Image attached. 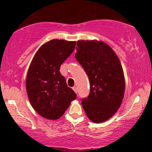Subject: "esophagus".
<instances>
[{
    "label": "esophagus",
    "instance_id": "obj_1",
    "mask_svg": "<svg viewBox=\"0 0 152 152\" xmlns=\"http://www.w3.org/2000/svg\"><path fill=\"white\" fill-rule=\"evenodd\" d=\"M72 89H73V91H75V93H77V87H75V86L72 87Z\"/></svg>",
    "mask_w": 152,
    "mask_h": 152
}]
</instances>
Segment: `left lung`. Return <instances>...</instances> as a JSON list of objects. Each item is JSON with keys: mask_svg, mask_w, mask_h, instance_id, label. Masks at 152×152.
<instances>
[{"mask_svg": "<svg viewBox=\"0 0 152 152\" xmlns=\"http://www.w3.org/2000/svg\"><path fill=\"white\" fill-rule=\"evenodd\" d=\"M75 59L90 81V93L82 99L86 115L95 123L111 118L124 97L125 80L118 56L102 41H78Z\"/></svg>", "mask_w": 152, "mask_h": 152, "instance_id": "obj_1", "label": "left lung"}]
</instances>
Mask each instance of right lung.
Returning a JSON list of instances; mask_svg holds the SVG:
<instances>
[{
	"label": "right lung",
	"mask_w": 152,
	"mask_h": 152,
	"mask_svg": "<svg viewBox=\"0 0 152 152\" xmlns=\"http://www.w3.org/2000/svg\"><path fill=\"white\" fill-rule=\"evenodd\" d=\"M75 45V41L53 39L41 45L28 68L26 91L29 100L35 111L46 119L61 118L77 97L59 72Z\"/></svg>",
	"instance_id": "1"
}]
</instances>
